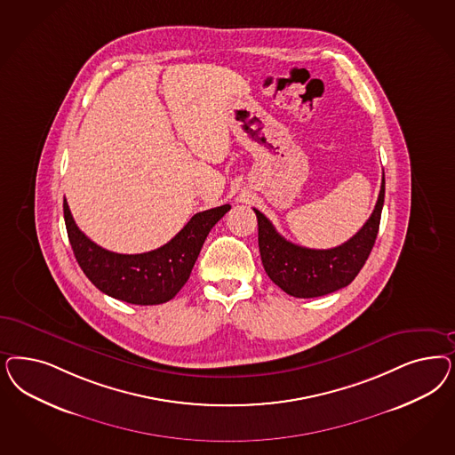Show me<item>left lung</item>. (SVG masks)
Segmentation results:
<instances>
[{
  "mask_svg": "<svg viewBox=\"0 0 455 455\" xmlns=\"http://www.w3.org/2000/svg\"><path fill=\"white\" fill-rule=\"evenodd\" d=\"M385 199L381 177L379 201L363 228L341 246L309 250L290 243L275 229L271 220L254 209L258 218V244L264 271L284 293L294 298H316L348 286L370 256L380 228Z\"/></svg>",
  "mask_w": 455,
  "mask_h": 455,
  "instance_id": "8db88e82",
  "label": "left lung"
}]
</instances>
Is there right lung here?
I'll list each match as a JSON object with an SVG mask.
<instances>
[{
	"label": "right lung",
	"instance_id": "obj_1",
	"mask_svg": "<svg viewBox=\"0 0 455 455\" xmlns=\"http://www.w3.org/2000/svg\"><path fill=\"white\" fill-rule=\"evenodd\" d=\"M231 209L224 204L197 212L167 244L142 254H118L90 241L63 201V216L75 258L102 293L132 305L172 299L191 276L194 263L214 224Z\"/></svg>",
	"mask_w": 455,
	"mask_h": 455
}]
</instances>
